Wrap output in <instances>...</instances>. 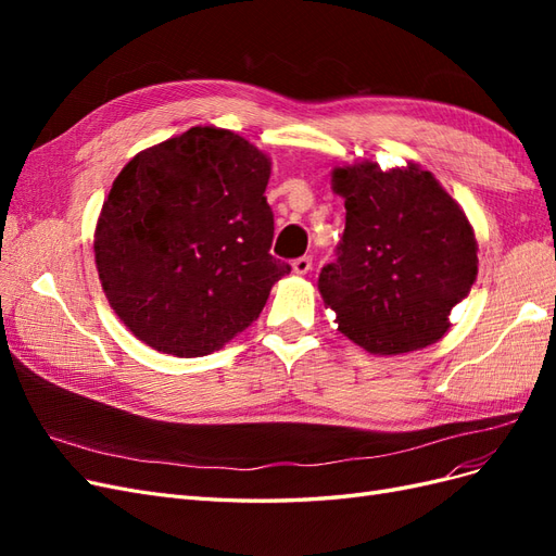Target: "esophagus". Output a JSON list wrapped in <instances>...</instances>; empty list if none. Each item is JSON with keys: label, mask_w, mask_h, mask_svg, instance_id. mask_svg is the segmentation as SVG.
I'll use <instances>...</instances> for the list:
<instances>
[{"label": "esophagus", "mask_w": 556, "mask_h": 556, "mask_svg": "<svg viewBox=\"0 0 556 556\" xmlns=\"http://www.w3.org/2000/svg\"><path fill=\"white\" fill-rule=\"evenodd\" d=\"M311 266H313V257H308V255H304V257H299V260L292 262V268H294L296 276H306V274L311 271Z\"/></svg>", "instance_id": "1"}]
</instances>
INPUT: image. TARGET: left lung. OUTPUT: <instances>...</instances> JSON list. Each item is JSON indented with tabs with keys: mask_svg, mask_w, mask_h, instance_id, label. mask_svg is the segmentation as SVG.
Here are the masks:
<instances>
[{
	"mask_svg": "<svg viewBox=\"0 0 556 556\" xmlns=\"http://www.w3.org/2000/svg\"><path fill=\"white\" fill-rule=\"evenodd\" d=\"M331 188L345 199V231L317 288L339 331L384 357L443 339L478 276L464 208L415 162L387 172L371 160L333 166Z\"/></svg>",
	"mask_w": 556,
	"mask_h": 556,
	"instance_id": "1",
	"label": "left lung"
}]
</instances>
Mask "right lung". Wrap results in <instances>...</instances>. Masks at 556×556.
Here are the masks:
<instances>
[{"label":"right lung","mask_w":556,"mask_h":556,"mask_svg":"<svg viewBox=\"0 0 556 556\" xmlns=\"http://www.w3.org/2000/svg\"><path fill=\"white\" fill-rule=\"evenodd\" d=\"M271 157L197 125L134 155L94 229L102 290L123 325L164 355L204 357L260 317L290 264L268 255Z\"/></svg>","instance_id":"right-lung-1"}]
</instances>
